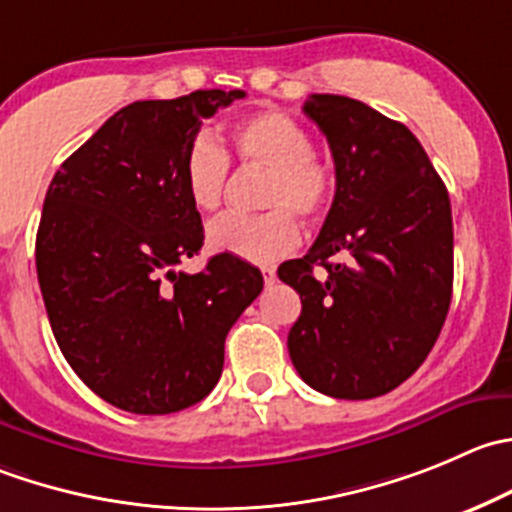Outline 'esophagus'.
<instances>
[{"mask_svg": "<svg viewBox=\"0 0 512 512\" xmlns=\"http://www.w3.org/2000/svg\"><path fill=\"white\" fill-rule=\"evenodd\" d=\"M260 270H262V277H265V285H272V282H275V277H277L275 265H262Z\"/></svg>", "mask_w": 512, "mask_h": 512, "instance_id": "obj_1", "label": "esophagus"}]
</instances>
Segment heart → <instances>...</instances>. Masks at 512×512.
<instances>
[{"instance_id": "b5f03b06", "label": "heart", "mask_w": 512, "mask_h": 512, "mask_svg": "<svg viewBox=\"0 0 512 512\" xmlns=\"http://www.w3.org/2000/svg\"><path fill=\"white\" fill-rule=\"evenodd\" d=\"M230 147L242 167L265 170L260 215H222L207 225V245L240 260L270 262L300 240L292 217L315 222L335 200V170L312 152L310 132L280 109H262L237 119ZM230 175V157L210 132H197L182 155V187L200 212L222 205Z\"/></svg>"}]
</instances>
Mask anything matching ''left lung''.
<instances>
[{
    "label": "left lung",
    "mask_w": 512,
    "mask_h": 512,
    "mask_svg": "<svg viewBox=\"0 0 512 512\" xmlns=\"http://www.w3.org/2000/svg\"><path fill=\"white\" fill-rule=\"evenodd\" d=\"M302 109L327 137L337 187L310 252L277 267L302 300L287 350L317 393L370 400L408 380L443 330L450 197L405 124L340 94H310Z\"/></svg>",
    "instance_id": "obj_1"
}]
</instances>
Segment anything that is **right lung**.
<instances>
[{"instance_id": "1", "label": "right lung", "mask_w": 512, "mask_h": 512, "mask_svg": "<svg viewBox=\"0 0 512 512\" xmlns=\"http://www.w3.org/2000/svg\"><path fill=\"white\" fill-rule=\"evenodd\" d=\"M245 97L197 89L114 112L52 177L37 230V277L57 345L109 405L167 415L210 395L225 337L260 295L262 272L235 255L177 272L205 230L182 187L202 119Z\"/></svg>"}]
</instances>
